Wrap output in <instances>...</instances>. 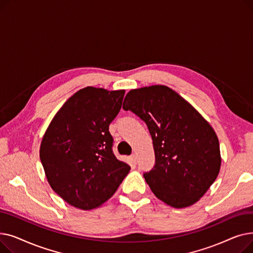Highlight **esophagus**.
Segmentation results:
<instances>
[{
    "mask_svg": "<svg viewBox=\"0 0 253 253\" xmlns=\"http://www.w3.org/2000/svg\"><path fill=\"white\" fill-rule=\"evenodd\" d=\"M131 161H132V163H133L134 165H136L137 159H136V156H135V155H132V156H131Z\"/></svg>",
    "mask_w": 253,
    "mask_h": 253,
    "instance_id": "34e87169",
    "label": "esophagus"
}]
</instances>
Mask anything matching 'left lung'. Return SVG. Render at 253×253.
<instances>
[{
  "instance_id": "obj_1",
  "label": "left lung",
  "mask_w": 253,
  "mask_h": 253,
  "mask_svg": "<svg viewBox=\"0 0 253 253\" xmlns=\"http://www.w3.org/2000/svg\"><path fill=\"white\" fill-rule=\"evenodd\" d=\"M123 109L147 124L156 164L144 179L159 200L189 207L205 195L221 165L213 128L177 92L164 85L130 90Z\"/></svg>"
}]
</instances>
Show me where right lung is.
Here are the masks:
<instances>
[{"label": "right lung", "mask_w": 253, "mask_h": 253, "mask_svg": "<svg viewBox=\"0 0 253 253\" xmlns=\"http://www.w3.org/2000/svg\"><path fill=\"white\" fill-rule=\"evenodd\" d=\"M125 90L85 87L52 119L40 147L51 189L70 205L91 210L115 194L130 167L112 151L109 126L121 110Z\"/></svg>", "instance_id": "obj_1"}]
</instances>
